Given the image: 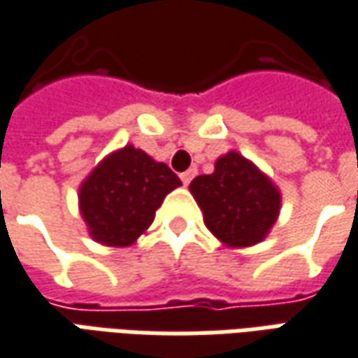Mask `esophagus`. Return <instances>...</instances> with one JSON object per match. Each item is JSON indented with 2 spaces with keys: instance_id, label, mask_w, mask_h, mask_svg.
<instances>
[{
  "instance_id": "obj_1",
  "label": "esophagus",
  "mask_w": 358,
  "mask_h": 358,
  "mask_svg": "<svg viewBox=\"0 0 358 358\" xmlns=\"http://www.w3.org/2000/svg\"><path fill=\"white\" fill-rule=\"evenodd\" d=\"M194 176H196V169H189V171L182 172V174H180V180L184 182V186H187V184L192 182V178H194Z\"/></svg>"
}]
</instances>
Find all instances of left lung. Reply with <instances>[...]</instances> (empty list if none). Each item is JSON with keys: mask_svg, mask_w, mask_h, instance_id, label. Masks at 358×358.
<instances>
[{"mask_svg": "<svg viewBox=\"0 0 358 358\" xmlns=\"http://www.w3.org/2000/svg\"><path fill=\"white\" fill-rule=\"evenodd\" d=\"M189 192L207 229L229 246H252L266 238L281 205L271 180L234 151L215 162L213 174L192 180Z\"/></svg>", "mask_w": 358, "mask_h": 358, "instance_id": "8db88e82", "label": "left lung"}]
</instances>
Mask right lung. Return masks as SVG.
I'll use <instances>...</instances> for the list:
<instances>
[{
	"instance_id": "right-lung-1",
	"label": "right lung",
	"mask_w": 358,
	"mask_h": 358,
	"mask_svg": "<svg viewBox=\"0 0 358 358\" xmlns=\"http://www.w3.org/2000/svg\"><path fill=\"white\" fill-rule=\"evenodd\" d=\"M182 182L164 162L127 145L91 172L79 203L91 236L106 246H129L153 222L162 199Z\"/></svg>"
}]
</instances>
